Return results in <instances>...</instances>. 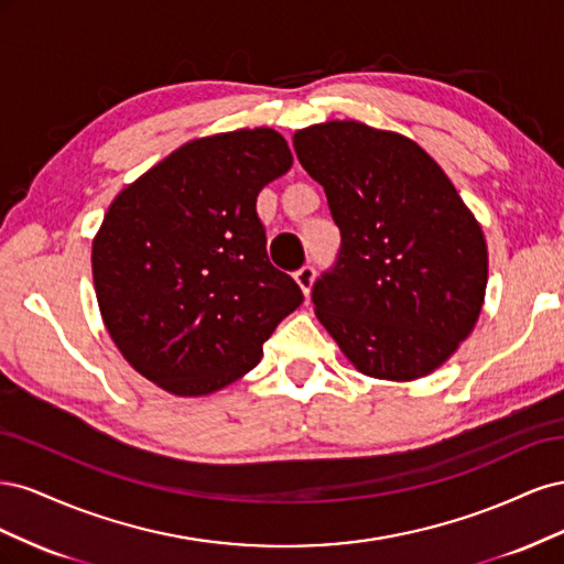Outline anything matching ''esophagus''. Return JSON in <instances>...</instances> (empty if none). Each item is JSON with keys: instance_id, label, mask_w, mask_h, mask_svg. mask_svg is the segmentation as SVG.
<instances>
[{"instance_id": "1", "label": "esophagus", "mask_w": 564, "mask_h": 564, "mask_svg": "<svg viewBox=\"0 0 564 564\" xmlns=\"http://www.w3.org/2000/svg\"><path fill=\"white\" fill-rule=\"evenodd\" d=\"M294 280L299 282V286L303 289V294H311L313 289V280H315V268L313 265H303L294 272Z\"/></svg>"}]
</instances>
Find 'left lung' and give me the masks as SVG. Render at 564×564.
I'll return each instance as SVG.
<instances>
[{
	"label": "left lung",
	"instance_id": "obj_1",
	"mask_svg": "<svg viewBox=\"0 0 564 564\" xmlns=\"http://www.w3.org/2000/svg\"><path fill=\"white\" fill-rule=\"evenodd\" d=\"M294 150L340 230L336 263L313 284L317 319L367 377L435 371L482 311L475 216L429 152L395 131L336 119L296 131Z\"/></svg>",
	"mask_w": 564,
	"mask_h": 564
}]
</instances>
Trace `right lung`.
Listing matches in <instances>:
<instances>
[{"instance_id": "right-lung-1", "label": "right lung", "mask_w": 564, "mask_h": 564, "mask_svg": "<svg viewBox=\"0 0 564 564\" xmlns=\"http://www.w3.org/2000/svg\"><path fill=\"white\" fill-rule=\"evenodd\" d=\"M292 162L275 129L216 133L181 145L110 204L91 249L96 299L148 381L181 398L226 388L303 303L268 261L256 214L263 185Z\"/></svg>"}]
</instances>
